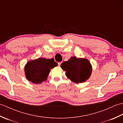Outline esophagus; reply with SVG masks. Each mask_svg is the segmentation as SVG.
Returning a JSON list of instances; mask_svg holds the SVG:
<instances>
[{
  "label": "esophagus",
  "instance_id": "1",
  "mask_svg": "<svg viewBox=\"0 0 123 123\" xmlns=\"http://www.w3.org/2000/svg\"><path fill=\"white\" fill-rule=\"evenodd\" d=\"M62 62H58V66L60 67V66H61V64Z\"/></svg>",
  "mask_w": 123,
  "mask_h": 123
}]
</instances>
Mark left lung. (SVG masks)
Returning a JSON list of instances; mask_svg holds the SVG:
<instances>
[{
  "mask_svg": "<svg viewBox=\"0 0 123 123\" xmlns=\"http://www.w3.org/2000/svg\"><path fill=\"white\" fill-rule=\"evenodd\" d=\"M61 67L66 71V76L75 83L85 82L90 77L92 71V67L87 59L75 56L63 62Z\"/></svg>",
  "mask_w": 123,
  "mask_h": 123,
  "instance_id": "1",
  "label": "left lung"
}]
</instances>
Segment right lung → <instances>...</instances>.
<instances>
[{
	"mask_svg": "<svg viewBox=\"0 0 123 123\" xmlns=\"http://www.w3.org/2000/svg\"><path fill=\"white\" fill-rule=\"evenodd\" d=\"M57 66L53 58H38L28 62L25 67L26 77L32 82L38 84L46 80L51 69Z\"/></svg>",
	"mask_w": 123,
	"mask_h": 123,
	"instance_id": "obj_1",
	"label": "right lung"
}]
</instances>
